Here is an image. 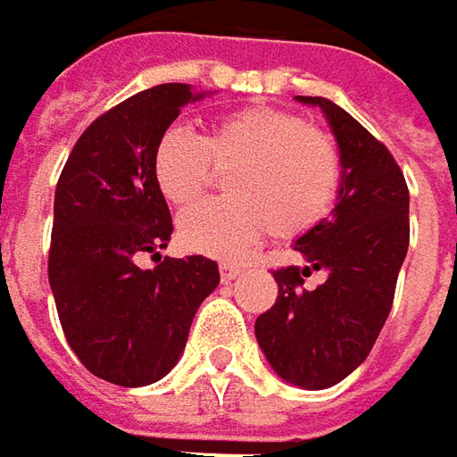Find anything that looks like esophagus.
I'll return each instance as SVG.
<instances>
[{"instance_id":"34e87169","label":"esophagus","mask_w":457,"mask_h":457,"mask_svg":"<svg viewBox=\"0 0 457 457\" xmlns=\"http://www.w3.org/2000/svg\"><path fill=\"white\" fill-rule=\"evenodd\" d=\"M237 276H240V268L235 262H220V278H222V283H229V280H235Z\"/></svg>"}]
</instances>
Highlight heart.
I'll return each mask as SVG.
<instances>
[{"instance_id":"obj_1","label":"heart","mask_w":457,"mask_h":457,"mask_svg":"<svg viewBox=\"0 0 457 457\" xmlns=\"http://www.w3.org/2000/svg\"><path fill=\"white\" fill-rule=\"evenodd\" d=\"M214 171H232L228 195L187 212L179 240L212 258H240L273 229L298 237L331 212L341 187V156L331 136L295 113L253 105L217 119L197 136L171 126L151 154V177L171 207L204 197Z\"/></svg>"}]
</instances>
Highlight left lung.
<instances>
[{"instance_id": "8db88e82", "label": "left lung", "mask_w": 457, "mask_h": 457, "mask_svg": "<svg viewBox=\"0 0 457 457\" xmlns=\"http://www.w3.org/2000/svg\"><path fill=\"white\" fill-rule=\"evenodd\" d=\"M295 101L321 108L344 171L334 214L295 240L306 265L273 270L278 298L258 316L255 337L278 377L326 389L370 356L392 311L410 245V192L389 149L344 108L319 96ZM313 270L327 280L306 289Z\"/></svg>"}]
</instances>
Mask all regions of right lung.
I'll return each instance as SVG.
<instances>
[{"mask_svg": "<svg viewBox=\"0 0 457 457\" xmlns=\"http://www.w3.org/2000/svg\"><path fill=\"white\" fill-rule=\"evenodd\" d=\"M199 98L192 86L164 83L113 105L83 131L57 179L47 276L60 326L80 364L113 385L166 377L199 303L220 283L214 260L159 255L174 225L151 154ZM141 254L160 265L141 271Z\"/></svg>", "mask_w": 457, "mask_h": 457, "instance_id": "obj_1", "label": "right lung"}]
</instances>
